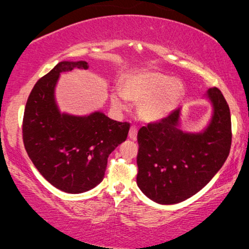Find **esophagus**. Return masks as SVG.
<instances>
[{
	"label": "esophagus",
	"instance_id": "1",
	"mask_svg": "<svg viewBox=\"0 0 249 249\" xmlns=\"http://www.w3.org/2000/svg\"><path fill=\"white\" fill-rule=\"evenodd\" d=\"M137 128H136L135 125H131L130 130H129V138H130L131 141H136V139H137Z\"/></svg>",
	"mask_w": 249,
	"mask_h": 249
}]
</instances>
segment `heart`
<instances>
[{
  "instance_id": "heart-1",
  "label": "heart",
  "mask_w": 249,
  "mask_h": 249,
  "mask_svg": "<svg viewBox=\"0 0 249 249\" xmlns=\"http://www.w3.org/2000/svg\"><path fill=\"white\" fill-rule=\"evenodd\" d=\"M120 94L134 103H138L139 118L146 122L161 121L175 110L185 94V85L178 78L158 70H141L128 74L120 85ZM111 103L124 108L120 95L113 94Z\"/></svg>"
}]
</instances>
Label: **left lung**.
<instances>
[{"mask_svg": "<svg viewBox=\"0 0 249 249\" xmlns=\"http://www.w3.org/2000/svg\"><path fill=\"white\" fill-rule=\"evenodd\" d=\"M206 97L212 115L202 131L180 129L181 107L139 129L137 185L149 199L163 205L183 202L204 188L226 162L232 137L229 105L216 87L210 88Z\"/></svg>", "mask_w": 249, "mask_h": 249, "instance_id": "left-lung-1", "label": "left lung"}]
</instances>
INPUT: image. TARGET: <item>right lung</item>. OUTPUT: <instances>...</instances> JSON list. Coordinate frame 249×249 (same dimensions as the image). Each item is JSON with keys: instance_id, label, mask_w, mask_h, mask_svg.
<instances>
[{"instance_id": "add662e5", "label": "right lung", "mask_w": 249, "mask_h": 249, "mask_svg": "<svg viewBox=\"0 0 249 249\" xmlns=\"http://www.w3.org/2000/svg\"><path fill=\"white\" fill-rule=\"evenodd\" d=\"M86 61H62L34 86L25 107L23 144L44 178L64 193L80 194L104 178L107 158L127 139L130 124L103 112L88 115L62 113L56 104L60 74L88 69Z\"/></svg>"}]
</instances>
